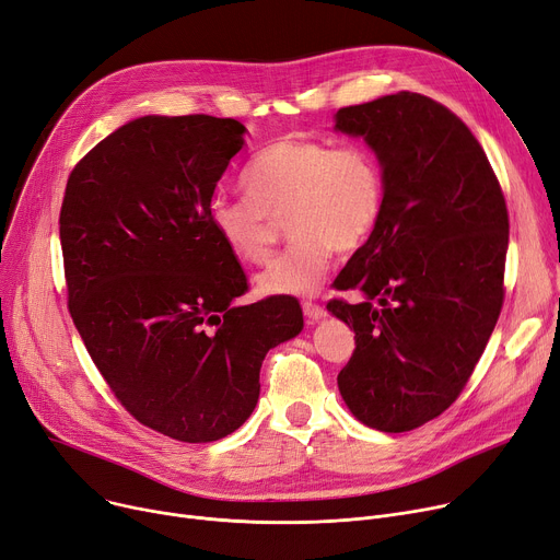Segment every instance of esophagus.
I'll return each instance as SVG.
<instances>
[{"instance_id":"1","label":"esophagus","mask_w":560,"mask_h":560,"mask_svg":"<svg viewBox=\"0 0 560 560\" xmlns=\"http://www.w3.org/2000/svg\"><path fill=\"white\" fill-rule=\"evenodd\" d=\"M302 308H304V315H306V319L311 322V325H313V322H319V319H325V317H327V311L322 308L319 304L304 302V304H302Z\"/></svg>"}]
</instances>
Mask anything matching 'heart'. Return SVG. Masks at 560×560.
<instances>
[{"mask_svg": "<svg viewBox=\"0 0 560 560\" xmlns=\"http://www.w3.org/2000/svg\"><path fill=\"white\" fill-rule=\"evenodd\" d=\"M247 197L215 195L209 224L226 252L260 265L272 256L279 224L292 245L256 277L260 295H313L336 249H359L384 213V172L365 147H336L283 136L260 150L243 174Z\"/></svg>", "mask_w": 560, "mask_h": 560, "instance_id": "b5f03b06", "label": "heart"}]
</instances>
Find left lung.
<instances>
[{
	"label": "left lung",
	"instance_id": "left-lung-1",
	"mask_svg": "<svg viewBox=\"0 0 560 560\" xmlns=\"http://www.w3.org/2000/svg\"><path fill=\"white\" fill-rule=\"evenodd\" d=\"M336 131L365 140L386 184L376 229L336 279L365 302L327 304L357 334L338 388L359 422L401 433L447 410L483 354L504 304L509 211L479 140L424 95L340 108Z\"/></svg>",
	"mask_w": 560,
	"mask_h": 560
}]
</instances>
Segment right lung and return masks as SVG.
<instances>
[{
	"instance_id": "1",
	"label": "right lung",
	"mask_w": 560,
	"mask_h": 560,
	"mask_svg": "<svg viewBox=\"0 0 560 560\" xmlns=\"http://www.w3.org/2000/svg\"><path fill=\"white\" fill-rule=\"evenodd\" d=\"M245 131L231 117H138L77 163L58 220L88 354L140 424L182 443L243 427L265 354L304 329L292 298L233 304L247 277L209 224Z\"/></svg>"
}]
</instances>
